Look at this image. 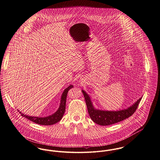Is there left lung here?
I'll list each match as a JSON object with an SVG mask.
<instances>
[{
	"label": "left lung",
	"mask_w": 160,
	"mask_h": 160,
	"mask_svg": "<svg viewBox=\"0 0 160 160\" xmlns=\"http://www.w3.org/2000/svg\"><path fill=\"white\" fill-rule=\"evenodd\" d=\"M85 97L88 113L94 122L100 125H110L118 123L132 116L136 111L142 98H139L134 104L127 109L119 111H105L96 109L89 95L84 90H82Z\"/></svg>",
	"instance_id": "left-lung-1"
}]
</instances>
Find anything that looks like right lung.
Instances as JSON below:
<instances>
[{
	"instance_id": "right-lung-1",
	"label": "right lung",
	"mask_w": 160,
	"mask_h": 160,
	"mask_svg": "<svg viewBox=\"0 0 160 160\" xmlns=\"http://www.w3.org/2000/svg\"><path fill=\"white\" fill-rule=\"evenodd\" d=\"M73 88V85H71L68 86L67 88L64 89L63 91L61 98V101L60 107L55 113H53L52 115H50L47 117L44 118H39V117H35V116H27L22 113L21 112H19L22 116L26 118L28 120L31 121L33 122L39 124V125H50L55 123L58 122L62 118L64 112H65V108H66V98L68 95V92L69 89Z\"/></svg>"
}]
</instances>
